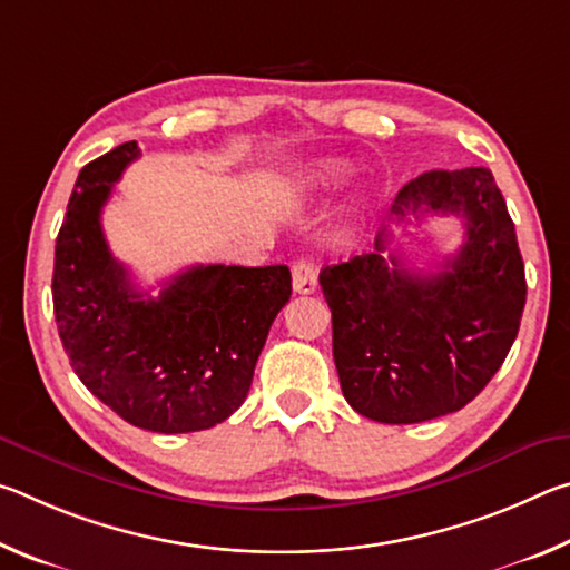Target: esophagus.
Instances as JSON below:
<instances>
[{"mask_svg": "<svg viewBox=\"0 0 570 570\" xmlns=\"http://www.w3.org/2000/svg\"><path fill=\"white\" fill-rule=\"evenodd\" d=\"M292 284H294L296 294H314L316 292L320 278H316V266L308 262V258H298V262L294 264Z\"/></svg>", "mask_w": 570, "mask_h": 570, "instance_id": "esophagus-1", "label": "esophagus"}]
</instances>
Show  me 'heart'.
Wrapping results in <instances>:
<instances>
[{
    "label": "heart",
    "instance_id": "b5f03b06",
    "mask_svg": "<svg viewBox=\"0 0 570 570\" xmlns=\"http://www.w3.org/2000/svg\"><path fill=\"white\" fill-rule=\"evenodd\" d=\"M342 176H344L342 166H336V163H326V166L314 170L304 183L308 188H322V186H330V183H334V180H340Z\"/></svg>",
    "mask_w": 570,
    "mask_h": 570
}]
</instances>
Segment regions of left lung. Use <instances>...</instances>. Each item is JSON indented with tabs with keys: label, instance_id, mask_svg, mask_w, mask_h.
<instances>
[{
	"label": "left lung",
	"instance_id": "left-lung-1",
	"mask_svg": "<svg viewBox=\"0 0 570 570\" xmlns=\"http://www.w3.org/2000/svg\"><path fill=\"white\" fill-rule=\"evenodd\" d=\"M392 214L465 220V240L442 272L404 268L374 254L324 266L332 350L344 400L374 422L414 424L458 412L505 362L525 306V266L505 198L488 168L428 170Z\"/></svg>",
	"mask_w": 570,
	"mask_h": 570
}]
</instances>
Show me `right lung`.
<instances>
[{"instance_id": "add662e5", "label": "right lung", "mask_w": 570, "mask_h": 570, "mask_svg": "<svg viewBox=\"0 0 570 570\" xmlns=\"http://www.w3.org/2000/svg\"><path fill=\"white\" fill-rule=\"evenodd\" d=\"M138 156V142H122L77 176L55 246L57 332L80 382L125 422L163 435L208 430L244 404L292 274L284 264L190 266L158 298L138 292L100 224Z\"/></svg>"}]
</instances>
